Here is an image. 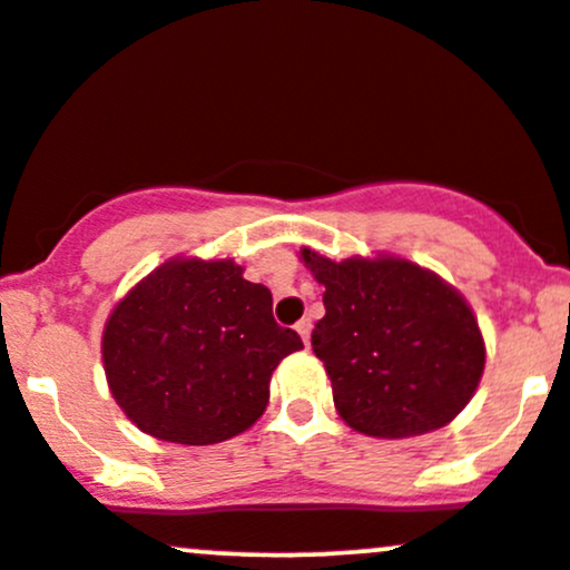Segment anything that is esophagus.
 <instances>
[{
    "instance_id": "1",
    "label": "esophagus",
    "mask_w": 570,
    "mask_h": 570,
    "mask_svg": "<svg viewBox=\"0 0 570 570\" xmlns=\"http://www.w3.org/2000/svg\"><path fill=\"white\" fill-rule=\"evenodd\" d=\"M297 333H301L303 344L308 346V344H311V320H301V322H297Z\"/></svg>"
}]
</instances>
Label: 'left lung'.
<instances>
[{"mask_svg":"<svg viewBox=\"0 0 570 570\" xmlns=\"http://www.w3.org/2000/svg\"><path fill=\"white\" fill-rule=\"evenodd\" d=\"M325 286L311 346L338 415L368 436L401 440L451 423L481 382L487 350L470 305L406 259L331 262L303 248Z\"/></svg>","mask_w":570,"mask_h":570,"instance_id":"obj_1","label":"left lung"}]
</instances>
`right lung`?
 Instances as JSON below:
<instances>
[{"label": "right lung", "mask_w": 570, "mask_h": 570, "mask_svg": "<svg viewBox=\"0 0 570 570\" xmlns=\"http://www.w3.org/2000/svg\"><path fill=\"white\" fill-rule=\"evenodd\" d=\"M301 335L273 320L267 286L232 259H175L114 308L104 333L109 387L147 434L213 445L259 421L269 376Z\"/></svg>", "instance_id": "obj_1"}]
</instances>
